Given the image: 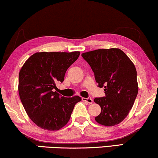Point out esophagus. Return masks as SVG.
I'll return each mask as SVG.
<instances>
[{"instance_id": "obj_1", "label": "esophagus", "mask_w": 158, "mask_h": 158, "mask_svg": "<svg viewBox=\"0 0 158 158\" xmlns=\"http://www.w3.org/2000/svg\"><path fill=\"white\" fill-rule=\"evenodd\" d=\"M83 101H86L88 103H92L93 102V100L92 99V98H82Z\"/></svg>"}]
</instances>
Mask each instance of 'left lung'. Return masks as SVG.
I'll list each match as a JSON object with an SVG mask.
<instances>
[{
    "label": "left lung",
    "mask_w": 158,
    "mask_h": 158,
    "mask_svg": "<svg viewBox=\"0 0 158 158\" xmlns=\"http://www.w3.org/2000/svg\"><path fill=\"white\" fill-rule=\"evenodd\" d=\"M94 74L98 87L106 95L94 98L101 112L95 117L101 125L112 127L125 119L138 92L137 71L130 59L120 49H97L81 55Z\"/></svg>",
    "instance_id": "left-lung-1"
}]
</instances>
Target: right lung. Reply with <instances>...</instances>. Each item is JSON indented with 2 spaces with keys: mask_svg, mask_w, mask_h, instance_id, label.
<instances>
[{
  "mask_svg": "<svg viewBox=\"0 0 158 158\" xmlns=\"http://www.w3.org/2000/svg\"><path fill=\"white\" fill-rule=\"evenodd\" d=\"M79 55L80 52H37L22 66L18 83L20 101L38 127L59 130L68 123L75 104L81 101L79 96L65 98L54 92Z\"/></svg>",
  "mask_w": 158,
  "mask_h": 158,
  "instance_id": "add662e5",
  "label": "right lung"
}]
</instances>
